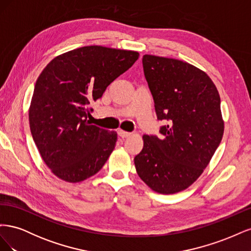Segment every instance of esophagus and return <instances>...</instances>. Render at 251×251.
Instances as JSON below:
<instances>
[{
	"label": "esophagus",
	"instance_id": "1",
	"mask_svg": "<svg viewBox=\"0 0 251 251\" xmlns=\"http://www.w3.org/2000/svg\"><path fill=\"white\" fill-rule=\"evenodd\" d=\"M118 135L121 138H126V137H128V136H131V133L123 131V130H118Z\"/></svg>",
	"mask_w": 251,
	"mask_h": 251
}]
</instances>
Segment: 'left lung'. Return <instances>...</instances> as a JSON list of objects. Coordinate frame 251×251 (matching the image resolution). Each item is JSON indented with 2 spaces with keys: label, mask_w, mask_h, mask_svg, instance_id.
Returning <instances> with one entry per match:
<instances>
[{
  "label": "left lung",
  "mask_w": 251,
  "mask_h": 251,
  "mask_svg": "<svg viewBox=\"0 0 251 251\" xmlns=\"http://www.w3.org/2000/svg\"><path fill=\"white\" fill-rule=\"evenodd\" d=\"M162 137L143 135L136 172L154 192L184 191L198 179L222 140L220 95L208 75L186 62L146 54L142 57Z\"/></svg>",
  "instance_id": "8db88e82"
}]
</instances>
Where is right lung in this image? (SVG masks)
Returning a JSON list of instances; mask_svg holds the SVG:
<instances>
[{
	"label": "right lung",
	"instance_id": "add662e5",
	"mask_svg": "<svg viewBox=\"0 0 251 251\" xmlns=\"http://www.w3.org/2000/svg\"><path fill=\"white\" fill-rule=\"evenodd\" d=\"M138 57L136 51L87 46L45 67L34 86L29 126L42 159L57 178L77 183L107 162L117 133L90 125L91 103Z\"/></svg>",
	"mask_w": 251,
	"mask_h": 251
}]
</instances>
